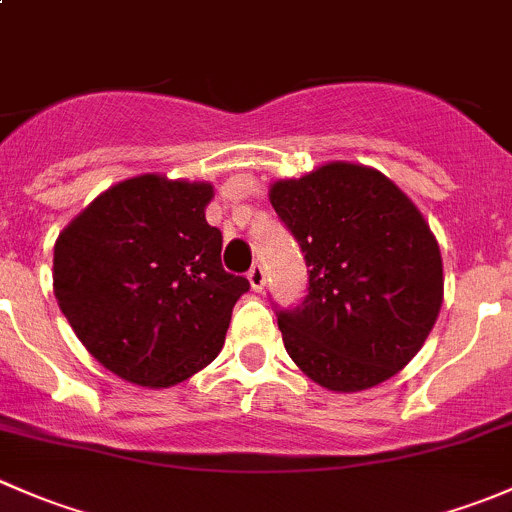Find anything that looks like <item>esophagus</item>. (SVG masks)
<instances>
[{"instance_id":"34e87169","label":"esophagus","mask_w":512,"mask_h":512,"mask_svg":"<svg viewBox=\"0 0 512 512\" xmlns=\"http://www.w3.org/2000/svg\"><path fill=\"white\" fill-rule=\"evenodd\" d=\"M247 280H250V285H252V289H255V292H262V289H265V285H267L265 267L252 265V270L247 272Z\"/></svg>"}]
</instances>
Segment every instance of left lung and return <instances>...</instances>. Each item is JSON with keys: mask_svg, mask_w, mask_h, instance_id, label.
I'll use <instances>...</instances> for the list:
<instances>
[{"mask_svg": "<svg viewBox=\"0 0 512 512\" xmlns=\"http://www.w3.org/2000/svg\"><path fill=\"white\" fill-rule=\"evenodd\" d=\"M270 203L309 267V294L277 314L294 364L352 394L399 374L443 304V260L414 200L376 168L347 160L275 180Z\"/></svg>", "mask_w": 512, "mask_h": 512, "instance_id": "left-lung-1", "label": "left lung"}]
</instances>
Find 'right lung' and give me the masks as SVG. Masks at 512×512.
Masks as SVG:
<instances>
[{
    "label": "right lung",
    "instance_id": "obj_1",
    "mask_svg": "<svg viewBox=\"0 0 512 512\" xmlns=\"http://www.w3.org/2000/svg\"><path fill=\"white\" fill-rule=\"evenodd\" d=\"M210 183L143 173L103 190L54 245V297L101 366L168 389L220 354L245 277L223 270Z\"/></svg>",
    "mask_w": 512,
    "mask_h": 512
}]
</instances>
